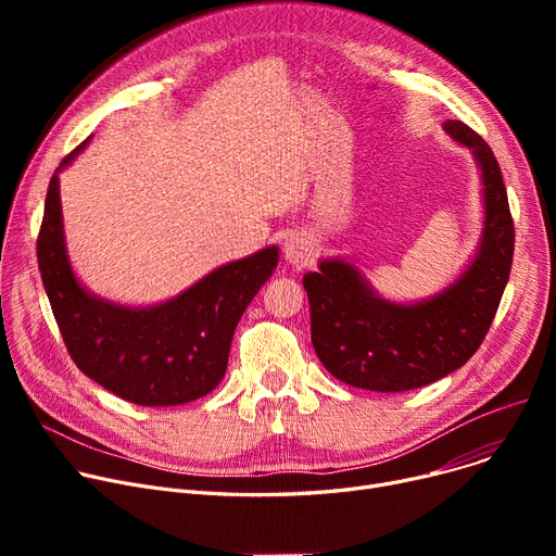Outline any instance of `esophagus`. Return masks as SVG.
<instances>
[{"instance_id": "34e87169", "label": "esophagus", "mask_w": 556, "mask_h": 556, "mask_svg": "<svg viewBox=\"0 0 556 556\" xmlns=\"http://www.w3.org/2000/svg\"><path fill=\"white\" fill-rule=\"evenodd\" d=\"M313 256H315V250L306 237H302V233H288L283 241L286 263H290L293 268H304L313 261Z\"/></svg>"}]
</instances>
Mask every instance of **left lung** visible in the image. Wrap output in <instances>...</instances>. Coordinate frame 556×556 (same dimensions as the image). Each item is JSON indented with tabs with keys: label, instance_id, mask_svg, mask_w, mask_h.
<instances>
[{
	"label": "left lung",
	"instance_id": "obj_1",
	"mask_svg": "<svg viewBox=\"0 0 556 556\" xmlns=\"http://www.w3.org/2000/svg\"><path fill=\"white\" fill-rule=\"evenodd\" d=\"M444 130L469 146L482 168L486 216L471 268L442 295L410 306L376 298L344 261H323L319 273L304 275L315 354L346 386L405 392L440 381L478 352L498 311L514 258L503 173L476 130L453 119Z\"/></svg>",
	"mask_w": 556,
	"mask_h": 556
}]
</instances>
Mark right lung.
Listing matches in <instances>:
<instances>
[{"mask_svg":"<svg viewBox=\"0 0 556 556\" xmlns=\"http://www.w3.org/2000/svg\"><path fill=\"white\" fill-rule=\"evenodd\" d=\"M277 258V248H266L220 266L166 304L114 306L78 286L65 252L58 175L49 180L38 266L55 325L76 367L128 403L162 407L210 394L225 376L233 329Z\"/></svg>","mask_w":556,"mask_h":556,"instance_id":"add662e5","label":"right lung"}]
</instances>
